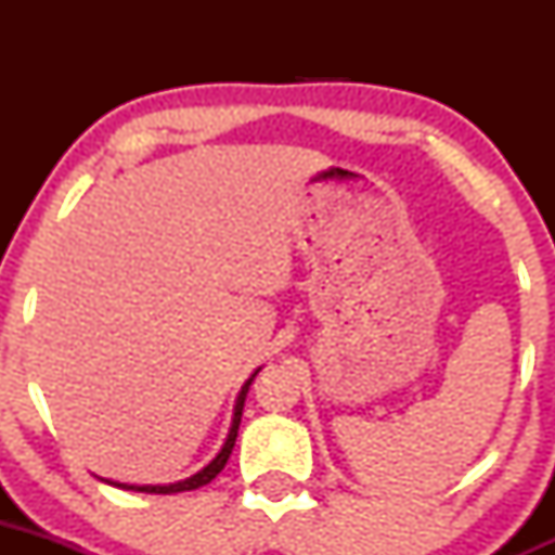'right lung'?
Masks as SVG:
<instances>
[{"mask_svg": "<svg viewBox=\"0 0 555 555\" xmlns=\"http://www.w3.org/2000/svg\"><path fill=\"white\" fill-rule=\"evenodd\" d=\"M255 376H257V371H255ZM255 376H251L249 382H246V384L242 386V395H238V400H236V413H233V427H231V435H228L225 446H222V451L217 453L215 462L206 464V467L201 469V473H195L193 478L179 480V483H171V486H126V483H115V486H120V489L144 491V494H179V491H193V489H201V486H206V483H209V480H215L217 475L222 473V467H225V464H228V456H231L233 446H236V435H238V424H242V411H244L246 391H249V384L255 382Z\"/></svg>", "mask_w": 555, "mask_h": 555, "instance_id": "1", "label": "right lung"}]
</instances>
